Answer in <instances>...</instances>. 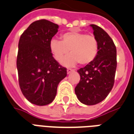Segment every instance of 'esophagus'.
<instances>
[{"mask_svg":"<svg viewBox=\"0 0 134 134\" xmlns=\"http://www.w3.org/2000/svg\"><path fill=\"white\" fill-rule=\"evenodd\" d=\"M73 71V69H70V68H68V69H67V74H69L70 72H71V71Z\"/></svg>","mask_w":134,"mask_h":134,"instance_id":"obj_1","label":"esophagus"}]
</instances>
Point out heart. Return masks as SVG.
Here are the masks:
<instances>
[{"label": "heart", "mask_w": 134, "mask_h": 134, "mask_svg": "<svg viewBox=\"0 0 134 134\" xmlns=\"http://www.w3.org/2000/svg\"><path fill=\"white\" fill-rule=\"evenodd\" d=\"M60 38L51 40L50 48L58 62L62 61L70 50L71 55L63 61L65 66L71 67L78 63L81 65H87L93 62L98 54V41L95 36L71 31L63 34Z\"/></svg>", "instance_id": "b5f03b06"}]
</instances>
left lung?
I'll return each mask as SVG.
<instances>
[{
    "mask_svg": "<svg viewBox=\"0 0 134 134\" xmlns=\"http://www.w3.org/2000/svg\"><path fill=\"white\" fill-rule=\"evenodd\" d=\"M98 41L99 51L96 60L79 69V83L75 93L81 103L93 105L103 101L111 91L117 68V49L112 39L100 26L91 24Z\"/></svg>",
    "mask_w": 134,
    "mask_h": 134,
    "instance_id": "1",
    "label": "left lung"
}]
</instances>
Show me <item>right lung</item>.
Here are the masks:
<instances>
[{
  "label": "right lung",
  "mask_w": 134,
  "mask_h": 134,
  "mask_svg": "<svg viewBox=\"0 0 134 134\" xmlns=\"http://www.w3.org/2000/svg\"><path fill=\"white\" fill-rule=\"evenodd\" d=\"M58 24L46 19L34 22L19 38L17 68L20 89L30 103L46 105L53 102L67 69L53 57L50 48Z\"/></svg>",
  "instance_id": "add662e5"
}]
</instances>
